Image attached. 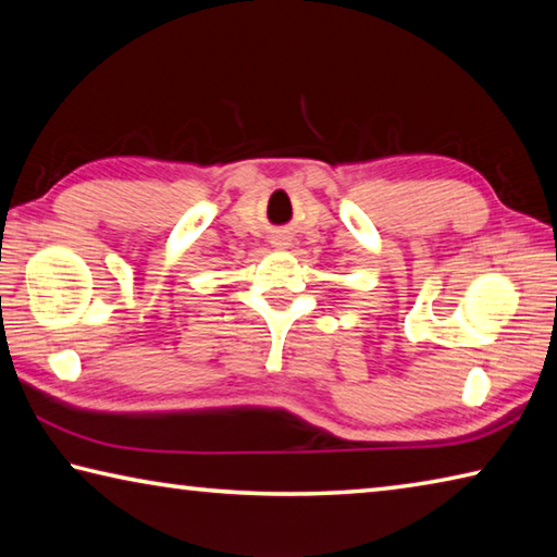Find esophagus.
Instances as JSON below:
<instances>
[{
	"mask_svg": "<svg viewBox=\"0 0 557 557\" xmlns=\"http://www.w3.org/2000/svg\"><path fill=\"white\" fill-rule=\"evenodd\" d=\"M272 245H275V248H287V245H289V235H285V233L272 235Z\"/></svg>",
	"mask_w": 557,
	"mask_h": 557,
	"instance_id": "esophagus-1",
	"label": "esophagus"
}]
</instances>
